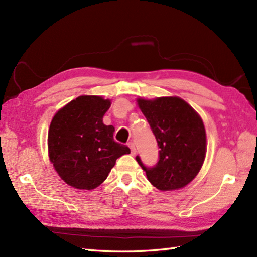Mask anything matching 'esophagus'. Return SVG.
<instances>
[{
    "instance_id": "obj_1",
    "label": "esophagus",
    "mask_w": 257,
    "mask_h": 257,
    "mask_svg": "<svg viewBox=\"0 0 257 257\" xmlns=\"http://www.w3.org/2000/svg\"><path fill=\"white\" fill-rule=\"evenodd\" d=\"M128 146H129V148H130V152H132V155L135 156V155H136V147H135V144H134V143H129Z\"/></svg>"
}]
</instances>
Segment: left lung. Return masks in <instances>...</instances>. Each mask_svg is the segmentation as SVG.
<instances>
[{
    "instance_id": "obj_1",
    "label": "left lung",
    "mask_w": 257,
    "mask_h": 257,
    "mask_svg": "<svg viewBox=\"0 0 257 257\" xmlns=\"http://www.w3.org/2000/svg\"><path fill=\"white\" fill-rule=\"evenodd\" d=\"M138 106L148 120L159 146V161L146 167L136 157L150 183L161 191L181 189L196 177L204 162L206 135L203 121L179 97L139 98Z\"/></svg>"
}]
</instances>
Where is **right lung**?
I'll return each instance as SVG.
<instances>
[{"instance_id":"add662e5","label":"right lung","mask_w":257,"mask_h":257,"mask_svg":"<svg viewBox=\"0 0 257 257\" xmlns=\"http://www.w3.org/2000/svg\"><path fill=\"white\" fill-rule=\"evenodd\" d=\"M111 102L100 96H79L55 113L48 130V156L68 185L92 190L107 179L119 157L130 154L113 140V125L102 118Z\"/></svg>"}]
</instances>
